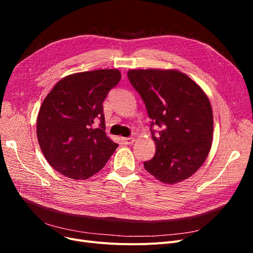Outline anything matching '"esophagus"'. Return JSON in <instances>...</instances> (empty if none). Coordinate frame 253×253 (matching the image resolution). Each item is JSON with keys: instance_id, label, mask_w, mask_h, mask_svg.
<instances>
[{"instance_id": "1", "label": "esophagus", "mask_w": 253, "mask_h": 253, "mask_svg": "<svg viewBox=\"0 0 253 253\" xmlns=\"http://www.w3.org/2000/svg\"><path fill=\"white\" fill-rule=\"evenodd\" d=\"M135 138L134 137H126V138H122V143L124 144H132L134 143Z\"/></svg>"}]
</instances>
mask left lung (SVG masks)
Returning a JSON list of instances; mask_svg holds the SVG:
<instances>
[{
	"mask_svg": "<svg viewBox=\"0 0 253 253\" xmlns=\"http://www.w3.org/2000/svg\"><path fill=\"white\" fill-rule=\"evenodd\" d=\"M152 119L156 153L144 169L159 181L173 185L192 176L208 156L213 136L212 108L205 91L177 70H129ZM153 125L162 128L159 133Z\"/></svg>",
	"mask_w": 253,
	"mask_h": 253,
	"instance_id": "8db88e82",
	"label": "left lung"
}]
</instances>
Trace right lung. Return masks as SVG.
<instances>
[{
  "instance_id": "obj_1",
  "label": "right lung",
  "mask_w": 253,
  "mask_h": 253,
  "mask_svg": "<svg viewBox=\"0 0 253 253\" xmlns=\"http://www.w3.org/2000/svg\"><path fill=\"white\" fill-rule=\"evenodd\" d=\"M121 79L118 70L68 75L41 105L37 137L48 164L68 178L87 179L100 171L118 144L106 136L102 102ZM96 120L101 121L95 128Z\"/></svg>"
}]
</instances>
